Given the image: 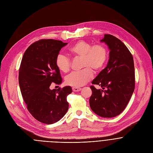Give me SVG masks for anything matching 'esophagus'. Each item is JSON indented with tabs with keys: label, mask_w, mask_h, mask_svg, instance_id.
Masks as SVG:
<instances>
[{
	"label": "esophagus",
	"mask_w": 153,
	"mask_h": 153,
	"mask_svg": "<svg viewBox=\"0 0 153 153\" xmlns=\"http://www.w3.org/2000/svg\"><path fill=\"white\" fill-rule=\"evenodd\" d=\"M72 90L74 92H77V91H80L81 90V88H77V87H73Z\"/></svg>",
	"instance_id": "34e87169"
}]
</instances>
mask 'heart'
Returning a JSON list of instances; mask_svg holds the SVG:
<instances>
[{
    "label": "heart",
    "instance_id": "b5f03b06",
    "mask_svg": "<svg viewBox=\"0 0 153 153\" xmlns=\"http://www.w3.org/2000/svg\"><path fill=\"white\" fill-rule=\"evenodd\" d=\"M68 52L74 58H81V68L79 72L72 73L65 78V83L74 87L85 85L93 77L94 71L101 70L108 60V53L106 48L100 44L93 45L91 43L80 40L71 47ZM56 65L62 73H67L70 70L71 61L66 56L59 54L56 57Z\"/></svg>",
    "mask_w": 153,
    "mask_h": 153
}]
</instances>
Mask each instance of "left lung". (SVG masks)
I'll use <instances>...</instances> for the list:
<instances>
[{"instance_id": "1", "label": "left lung", "mask_w": 153, "mask_h": 153, "mask_svg": "<svg viewBox=\"0 0 153 153\" xmlns=\"http://www.w3.org/2000/svg\"><path fill=\"white\" fill-rule=\"evenodd\" d=\"M100 42L110 50L107 66L92 81L102 90L93 86L90 105L97 115L111 118L119 115L126 108L135 88L134 60L124 43L117 37L105 34Z\"/></svg>"}]
</instances>
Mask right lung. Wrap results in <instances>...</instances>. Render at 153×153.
Returning <instances> with one entry per match:
<instances>
[{"label": "right lung", "instance_id": "obj_1", "mask_svg": "<svg viewBox=\"0 0 153 153\" xmlns=\"http://www.w3.org/2000/svg\"><path fill=\"white\" fill-rule=\"evenodd\" d=\"M68 43L42 39L31 44L22 59L19 73L20 91L29 112L38 121L53 124L67 113V97L70 86L50 89L53 82L60 85L62 79L56 65V57Z\"/></svg>", "mask_w": 153, "mask_h": 153}]
</instances>
